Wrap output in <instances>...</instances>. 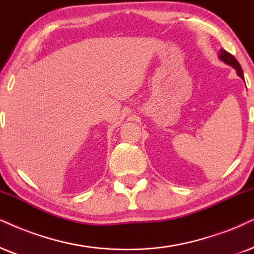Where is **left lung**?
Wrapping results in <instances>:
<instances>
[{
	"label": "left lung",
	"mask_w": 254,
	"mask_h": 254,
	"mask_svg": "<svg viewBox=\"0 0 254 254\" xmlns=\"http://www.w3.org/2000/svg\"><path fill=\"white\" fill-rule=\"evenodd\" d=\"M218 57H219V60L221 61V62H224L225 64H227V65L232 66L233 69H236L237 71V75H238L240 78L244 79V75H243V69L242 66H240V64L238 61H237L236 59H234V56L231 55L230 53H227L226 50L224 49H220L219 54H218Z\"/></svg>",
	"instance_id": "1"
}]
</instances>
